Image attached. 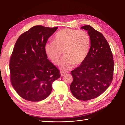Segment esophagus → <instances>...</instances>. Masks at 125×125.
<instances>
[{
  "label": "esophagus",
  "mask_w": 125,
  "mask_h": 125,
  "mask_svg": "<svg viewBox=\"0 0 125 125\" xmlns=\"http://www.w3.org/2000/svg\"><path fill=\"white\" fill-rule=\"evenodd\" d=\"M60 73H61V77H63V75H65L66 74V73H65V72H63V71H62Z\"/></svg>",
  "instance_id": "34e87169"
}]
</instances>
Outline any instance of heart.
<instances>
[{"instance_id": "heart-1", "label": "heart", "mask_w": 125, "mask_h": 125, "mask_svg": "<svg viewBox=\"0 0 125 125\" xmlns=\"http://www.w3.org/2000/svg\"><path fill=\"white\" fill-rule=\"evenodd\" d=\"M91 44L89 33L85 30L65 28L56 34L54 41L48 42L45 46L48 58L55 65L59 63L62 52L65 55L60 63L63 70L73 66L79 65L88 56Z\"/></svg>"}]
</instances>
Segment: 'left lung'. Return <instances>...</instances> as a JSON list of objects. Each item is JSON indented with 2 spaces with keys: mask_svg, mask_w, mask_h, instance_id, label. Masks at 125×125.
Instances as JSON below:
<instances>
[{
  "mask_svg": "<svg viewBox=\"0 0 125 125\" xmlns=\"http://www.w3.org/2000/svg\"><path fill=\"white\" fill-rule=\"evenodd\" d=\"M81 29L88 31L91 46L84 61L71 71L73 79L70 89L77 99L88 101L100 96L110 85L114 62L110 46L103 35L89 25Z\"/></svg>",
  "mask_w": 125,
  "mask_h": 125,
  "instance_id": "1",
  "label": "left lung"
}]
</instances>
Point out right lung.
<instances>
[{
    "mask_svg": "<svg viewBox=\"0 0 125 125\" xmlns=\"http://www.w3.org/2000/svg\"><path fill=\"white\" fill-rule=\"evenodd\" d=\"M57 27L33 26L17 40L10 63V78L13 89L22 98L39 102L52 92V83L60 77L59 70L47 59V41Z\"/></svg>",
    "mask_w": 125,
    "mask_h": 125,
    "instance_id": "right-lung-1",
    "label": "right lung"
}]
</instances>
